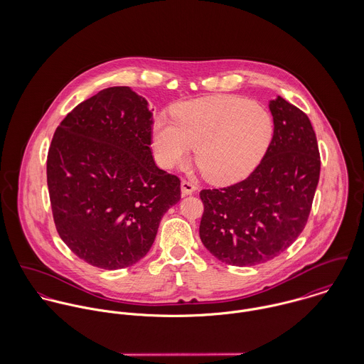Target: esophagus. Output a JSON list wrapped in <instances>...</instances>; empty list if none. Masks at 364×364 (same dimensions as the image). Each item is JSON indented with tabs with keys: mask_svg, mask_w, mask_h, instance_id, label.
Segmentation results:
<instances>
[{
	"mask_svg": "<svg viewBox=\"0 0 364 364\" xmlns=\"http://www.w3.org/2000/svg\"><path fill=\"white\" fill-rule=\"evenodd\" d=\"M181 191H182V195L183 196H188V195H192L195 191H196V185L191 181H186V179H182L181 182Z\"/></svg>",
	"mask_w": 364,
	"mask_h": 364,
	"instance_id": "1",
	"label": "esophagus"
}]
</instances>
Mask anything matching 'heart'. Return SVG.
Wrapping results in <instances>:
<instances>
[{
    "label": "heart",
    "mask_w": 364,
    "mask_h": 364,
    "mask_svg": "<svg viewBox=\"0 0 364 364\" xmlns=\"http://www.w3.org/2000/svg\"><path fill=\"white\" fill-rule=\"evenodd\" d=\"M173 122L156 117L153 147L161 166L172 169L195 158L210 181L231 183L248 176L273 139V119L260 105L217 95L176 105Z\"/></svg>",
    "instance_id": "b5f03b06"
}]
</instances>
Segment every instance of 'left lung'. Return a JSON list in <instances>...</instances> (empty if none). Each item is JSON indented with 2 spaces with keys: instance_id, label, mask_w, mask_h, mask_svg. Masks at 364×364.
Masks as SVG:
<instances>
[{
  "instance_id": "1",
  "label": "left lung",
  "mask_w": 364,
  "mask_h": 364,
  "mask_svg": "<svg viewBox=\"0 0 364 364\" xmlns=\"http://www.w3.org/2000/svg\"><path fill=\"white\" fill-rule=\"evenodd\" d=\"M269 109L273 139L257 169L232 186L200 192V240L227 264L276 258L297 240L310 215L321 169L311 122L282 97Z\"/></svg>"
}]
</instances>
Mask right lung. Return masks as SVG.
<instances>
[{
	"label": "right lung",
	"instance_id": "1",
	"mask_svg": "<svg viewBox=\"0 0 364 364\" xmlns=\"http://www.w3.org/2000/svg\"><path fill=\"white\" fill-rule=\"evenodd\" d=\"M151 124L146 98L112 87L55 129L48 154L54 224L92 266L114 270L144 258L162 215L181 200V181L154 162Z\"/></svg>",
	"mask_w": 364,
	"mask_h": 364
}]
</instances>
